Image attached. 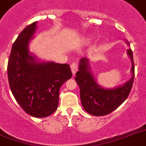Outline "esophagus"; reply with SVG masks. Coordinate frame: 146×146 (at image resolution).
<instances>
[{"label": "esophagus", "mask_w": 146, "mask_h": 146, "mask_svg": "<svg viewBox=\"0 0 146 146\" xmlns=\"http://www.w3.org/2000/svg\"><path fill=\"white\" fill-rule=\"evenodd\" d=\"M70 68L71 71H72V73H73V76H74L78 70V64L76 63H73L70 65Z\"/></svg>", "instance_id": "1"}]
</instances>
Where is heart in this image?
Wrapping results in <instances>:
<instances>
[{
    "label": "heart",
    "mask_w": 146,
    "mask_h": 146,
    "mask_svg": "<svg viewBox=\"0 0 146 146\" xmlns=\"http://www.w3.org/2000/svg\"><path fill=\"white\" fill-rule=\"evenodd\" d=\"M91 40V37L89 36V35H86V36H83V37L81 38V42L82 43H88Z\"/></svg>",
    "instance_id": "1"
}]
</instances>
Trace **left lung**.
Here are the masks:
<instances>
[{
	"instance_id": "left-lung-1",
	"label": "left lung",
	"mask_w": 146,
	"mask_h": 146,
	"mask_svg": "<svg viewBox=\"0 0 146 146\" xmlns=\"http://www.w3.org/2000/svg\"><path fill=\"white\" fill-rule=\"evenodd\" d=\"M127 44L129 45L128 42ZM131 60L132 77L121 86L106 89L101 86L92 72L89 59L82 57L80 60L79 71L76 73L75 80L80 87V99L87 113L94 116H104L117 109L129 96L134 80V62L130 48L127 50Z\"/></svg>"
}]
</instances>
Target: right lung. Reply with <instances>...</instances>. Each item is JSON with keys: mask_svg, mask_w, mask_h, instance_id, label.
Returning <instances> with one entry per match:
<instances>
[{"mask_svg": "<svg viewBox=\"0 0 146 146\" xmlns=\"http://www.w3.org/2000/svg\"><path fill=\"white\" fill-rule=\"evenodd\" d=\"M34 22L22 31L13 44L7 65L9 84L22 108L35 117H46L58 107L59 90L72 77L70 65L42 61L29 45L37 29Z\"/></svg>", "mask_w": 146, "mask_h": 146, "instance_id": "obj_1", "label": "right lung"}]
</instances>
